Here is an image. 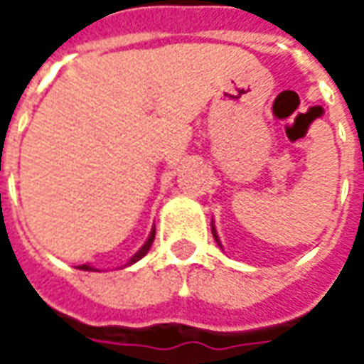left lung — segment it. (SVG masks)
<instances>
[{
    "label": "left lung",
    "mask_w": 364,
    "mask_h": 364,
    "mask_svg": "<svg viewBox=\"0 0 364 364\" xmlns=\"http://www.w3.org/2000/svg\"><path fill=\"white\" fill-rule=\"evenodd\" d=\"M213 236H214V240H216V244L220 245V240H218V236H216V230H214V226H213ZM222 247V245H220Z\"/></svg>",
    "instance_id": "obj_1"
}]
</instances>
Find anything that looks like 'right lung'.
Returning a JSON list of instances; mask_svg holds the SVG:
<instances>
[{"mask_svg": "<svg viewBox=\"0 0 364 364\" xmlns=\"http://www.w3.org/2000/svg\"><path fill=\"white\" fill-rule=\"evenodd\" d=\"M154 237H156V230H151V234H150V237L146 240V244H144L142 247H140V250H138V252L134 253V257L128 261L127 265H132V263H136V261H138V259H142L144 255L150 252L151 244H154ZM77 269H83V271H93V267H90V265H80V267H77Z\"/></svg>", "mask_w": 364, "mask_h": 364, "instance_id": "1", "label": "right lung"}]
</instances>
